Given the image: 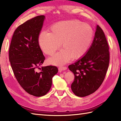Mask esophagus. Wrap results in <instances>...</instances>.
Masks as SVG:
<instances>
[{
  "mask_svg": "<svg viewBox=\"0 0 121 121\" xmlns=\"http://www.w3.org/2000/svg\"><path fill=\"white\" fill-rule=\"evenodd\" d=\"M66 69H67V68H66V66H60V67L59 68V72H61L62 71H65L66 70Z\"/></svg>",
  "mask_w": 121,
  "mask_h": 121,
  "instance_id": "34e87169",
  "label": "esophagus"
}]
</instances>
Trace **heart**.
<instances>
[{
    "instance_id": "1",
    "label": "heart",
    "mask_w": 121,
    "mask_h": 121,
    "mask_svg": "<svg viewBox=\"0 0 121 121\" xmlns=\"http://www.w3.org/2000/svg\"><path fill=\"white\" fill-rule=\"evenodd\" d=\"M50 33L42 32L38 36V44L45 54L53 56L60 47L63 49L48 62L53 65H63L70 60L78 59L87 53L94 37V30L89 24L78 20L56 23L50 29Z\"/></svg>"
}]
</instances>
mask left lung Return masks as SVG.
<instances>
[{"mask_svg": "<svg viewBox=\"0 0 121 121\" xmlns=\"http://www.w3.org/2000/svg\"><path fill=\"white\" fill-rule=\"evenodd\" d=\"M109 50L103 30L97 25L93 42L86 54L68 66L75 76L71 89L76 96H88L101 85L109 65Z\"/></svg>", "mask_w": 121, "mask_h": 121, "instance_id": "1", "label": "left lung"}]
</instances>
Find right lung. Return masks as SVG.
Here are the masks:
<instances>
[{"mask_svg": "<svg viewBox=\"0 0 121 121\" xmlns=\"http://www.w3.org/2000/svg\"><path fill=\"white\" fill-rule=\"evenodd\" d=\"M44 19V15H38L19 25L13 34L9 50V61L18 83L36 97L47 94L58 71L56 66L39 68L45 60L38 41Z\"/></svg>", "mask_w": 121, "mask_h": 121, "instance_id": "right-lung-1", "label": "right lung"}]
</instances>
